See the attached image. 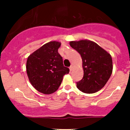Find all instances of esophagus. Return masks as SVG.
<instances>
[{"mask_svg":"<svg viewBox=\"0 0 130 130\" xmlns=\"http://www.w3.org/2000/svg\"><path fill=\"white\" fill-rule=\"evenodd\" d=\"M70 71H72V70H73V65H71V66L70 67Z\"/></svg>","mask_w":130,"mask_h":130,"instance_id":"obj_1","label":"esophagus"}]
</instances>
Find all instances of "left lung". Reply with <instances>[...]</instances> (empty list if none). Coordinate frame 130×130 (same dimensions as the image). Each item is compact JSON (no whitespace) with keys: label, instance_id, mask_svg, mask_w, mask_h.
I'll return each mask as SVG.
<instances>
[{"label":"left lung","instance_id":"obj_1","mask_svg":"<svg viewBox=\"0 0 130 130\" xmlns=\"http://www.w3.org/2000/svg\"><path fill=\"white\" fill-rule=\"evenodd\" d=\"M70 45L80 54L83 60L84 76L76 83L77 89L87 93L101 90L112 72V60L110 54L90 40L72 41Z\"/></svg>","mask_w":130,"mask_h":130}]
</instances>
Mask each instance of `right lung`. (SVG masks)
I'll use <instances>...</instances> for the list:
<instances>
[{
  "label": "right lung",
  "mask_w": 130,
  "mask_h": 130,
  "mask_svg": "<svg viewBox=\"0 0 130 130\" xmlns=\"http://www.w3.org/2000/svg\"><path fill=\"white\" fill-rule=\"evenodd\" d=\"M61 43L50 41L28 57L26 71L32 86L43 94H51L59 89L69 68L63 66V59L58 53Z\"/></svg>",
  "instance_id": "obj_1"
}]
</instances>
